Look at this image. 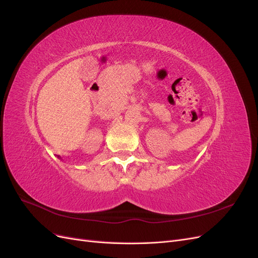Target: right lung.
Listing matches in <instances>:
<instances>
[{
	"mask_svg": "<svg viewBox=\"0 0 258 258\" xmlns=\"http://www.w3.org/2000/svg\"><path fill=\"white\" fill-rule=\"evenodd\" d=\"M58 158H61V157H60V156H58Z\"/></svg>",
	"mask_w": 258,
	"mask_h": 258,
	"instance_id": "right-lung-1",
	"label": "right lung"
}]
</instances>
